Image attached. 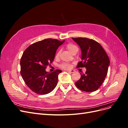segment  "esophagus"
<instances>
[{
    "mask_svg": "<svg viewBox=\"0 0 128 128\" xmlns=\"http://www.w3.org/2000/svg\"><path fill=\"white\" fill-rule=\"evenodd\" d=\"M67 72H70V73H73L75 71L74 70H67Z\"/></svg>",
    "mask_w": 128,
    "mask_h": 128,
    "instance_id": "obj_1",
    "label": "esophagus"
}]
</instances>
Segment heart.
Listing matches in <instances>:
<instances>
[{"label": "heart", "instance_id": "heart-1", "mask_svg": "<svg viewBox=\"0 0 128 128\" xmlns=\"http://www.w3.org/2000/svg\"><path fill=\"white\" fill-rule=\"evenodd\" d=\"M67 48L68 49V51L70 52L71 53H72L74 51H75V50L76 49H78V48H77V46L73 44L72 43H69L67 45ZM59 56V52H58L56 55V57H58ZM60 67L63 68V69H68L69 68H70L71 67V66L70 64H68V63H62L61 64H60Z\"/></svg>", "mask_w": 128, "mask_h": 128}]
</instances>
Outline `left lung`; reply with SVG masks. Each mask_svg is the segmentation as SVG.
<instances>
[{"label":"left lung","instance_id":"8db88e82","mask_svg":"<svg viewBox=\"0 0 128 128\" xmlns=\"http://www.w3.org/2000/svg\"><path fill=\"white\" fill-rule=\"evenodd\" d=\"M82 52V61L77 67H85V74L75 83L80 90L88 92L96 91L102 86L107 74L110 61L106 52L99 42L87 38H72Z\"/></svg>","mask_w":128,"mask_h":128}]
</instances>
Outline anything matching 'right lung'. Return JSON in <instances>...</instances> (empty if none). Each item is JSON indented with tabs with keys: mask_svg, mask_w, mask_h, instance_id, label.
<instances>
[{
	"mask_svg": "<svg viewBox=\"0 0 128 128\" xmlns=\"http://www.w3.org/2000/svg\"><path fill=\"white\" fill-rule=\"evenodd\" d=\"M64 42L48 38L30 45L23 53L21 75L26 86L36 94H48L56 86L58 75L62 71L56 69L48 72L45 69L52 63L58 48Z\"/></svg>",
	"mask_w": 128,
	"mask_h": 128,
	"instance_id": "right-lung-1",
	"label": "right lung"
}]
</instances>
